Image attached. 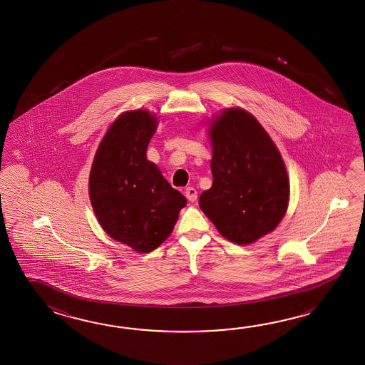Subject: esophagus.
Masks as SVG:
<instances>
[{
    "mask_svg": "<svg viewBox=\"0 0 365 365\" xmlns=\"http://www.w3.org/2000/svg\"><path fill=\"white\" fill-rule=\"evenodd\" d=\"M185 197L190 202H194L197 200V190L194 189L193 186H189L186 187Z\"/></svg>",
    "mask_w": 365,
    "mask_h": 365,
    "instance_id": "34e87169",
    "label": "esophagus"
}]
</instances>
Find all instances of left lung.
Instances as JSON below:
<instances>
[{
    "label": "left lung",
    "mask_w": 365,
    "mask_h": 365,
    "mask_svg": "<svg viewBox=\"0 0 365 365\" xmlns=\"http://www.w3.org/2000/svg\"><path fill=\"white\" fill-rule=\"evenodd\" d=\"M212 186L200 207L236 244L272 232L288 206L287 171L278 148L255 117L225 109L211 125Z\"/></svg>",
    "instance_id": "left-lung-1"
}]
</instances>
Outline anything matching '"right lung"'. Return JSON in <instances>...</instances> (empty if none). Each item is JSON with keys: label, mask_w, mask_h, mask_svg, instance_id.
<instances>
[{"label": "right lung", "mask_w": 365, "mask_h": 365, "mask_svg": "<svg viewBox=\"0 0 365 365\" xmlns=\"http://www.w3.org/2000/svg\"><path fill=\"white\" fill-rule=\"evenodd\" d=\"M156 118L125 112L109 128L93 159L88 189L95 215L115 240L148 253L170 235L186 198L146 159Z\"/></svg>", "instance_id": "obj_1"}]
</instances>
